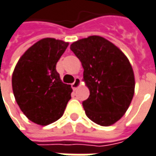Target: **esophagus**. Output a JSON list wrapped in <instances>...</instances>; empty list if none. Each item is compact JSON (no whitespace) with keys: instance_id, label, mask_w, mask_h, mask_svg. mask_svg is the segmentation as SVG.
I'll return each instance as SVG.
<instances>
[{"instance_id":"esophagus-1","label":"esophagus","mask_w":156,"mask_h":156,"mask_svg":"<svg viewBox=\"0 0 156 156\" xmlns=\"http://www.w3.org/2000/svg\"><path fill=\"white\" fill-rule=\"evenodd\" d=\"M81 84V81H80V78H75V81L71 84V87L73 90H76Z\"/></svg>"}]
</instances>
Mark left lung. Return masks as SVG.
Returning <instances> with one entry per match:
<instances>
[{"label":"left lung","instance_id":"left-lung-1","mask_svg":"<svg viewBox=\"0 0 156 156\" xmlns=\"http://www.w3.org/2000/svg\"><path fill=\"white\" fill-rule=\"evenodd\" d=\"M70 50L82 63L90 91L82 103L87 117L101 126L115 124L134 94V73L128 58L113 43L95 35L73 42Z\"/></svg>","mask_w":156,"mask_h":156}]
</instances>
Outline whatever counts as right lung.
Listing matches in <instances>:
<instances>
[{
    "label": "right lung",
    "mask_w": 156,
    "mask_h": 156,
    "mask_svg": "<svg viewBox=\"0 0 156 156\" xmlns=\"http://www.w3.org/2000/svg\"><path fill=\"white\" fill-rule=\"evenodd\" d=\"M69 43L42 39L24 52L12 75L16 103L26 117L40 125L50 124L63 115L72 89L63 84L56 63Z\"/></svg>",
    "instance_id": "1"
}]
</instances>
